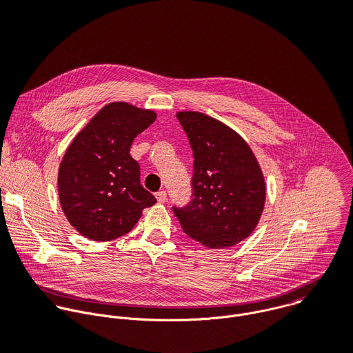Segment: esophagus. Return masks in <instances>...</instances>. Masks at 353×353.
<instances>
[{"label": "esophagus", "instance_id": "1", "mask_svg": "<svg viewBox=\"0 0 353 353\" xmlns=\"http://www.w3.org/2000/svg\"><path fill=\"white\" fill-rule=\"evenodd\" d=\"M155 196H157V199H158V203H159V204H165V203H166V199H168V194H166V191H165V190H162V191L157 192V194H155Z\"/></svg>", "mask_w": 353, "mask_h": 353}]
</instances>
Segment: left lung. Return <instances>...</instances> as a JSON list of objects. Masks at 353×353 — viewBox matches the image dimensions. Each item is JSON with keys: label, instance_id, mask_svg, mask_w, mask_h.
I'll use <instances>...</instances> for the list:
<instances>
[{"label": "left lung", "instance_id": "8db88e82", "mask_svg": "<svg viewBox=\"0 0 353 353\" xmlns=\"http://www.w3.org/2000/svg\"><path fill=\"white\" fill-rule=\"evenodd\" d=\"M194 155L192 201L174 208L184 233L208 248L248 237L265 207L267 185L247 141L225 123L199 112H177Z\"/></svg>", "mask_w": 353, "mask_h": 353}]
</instances>
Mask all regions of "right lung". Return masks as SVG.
<instances>
[{"mask_svg": "<svg viewBox=\"0 0 353 353\" xmlns=\"http://www.w3.org/2000/svg\"><path fill=\"white\" fill-rule=\"evenodd\" d=\"M157 119L150 109L112 102L75 135L59 168L61 210L86 239L109 241L128 233L157 199L139 181L130 155L134 138Z\"/></svg>", "mask_w": 353, "mask_h": 353, "instance_id": "obj_1", "label": "right lung"}]
</instances>
